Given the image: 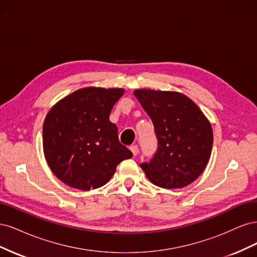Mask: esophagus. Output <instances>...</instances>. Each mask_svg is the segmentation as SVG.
<instances>
[{
  "label": "esophagus",
  "mask_w": 257,
  "mask_h": 257,
  "mask_svg": "<svg viewBox=\"0 0 257 257\" xmlns=\"http://www.w3.org/2000/svg\"><path fill=\"white\" fill-rule=\"evenodd\" d=\"M130 150L132 151V153H133L134 157H136V155H137L138 152H139V149H138V147H137L136 145L131 146V147H130Z\"/></svg>",
  "instance_id": "34e87169"
}]
</instances>
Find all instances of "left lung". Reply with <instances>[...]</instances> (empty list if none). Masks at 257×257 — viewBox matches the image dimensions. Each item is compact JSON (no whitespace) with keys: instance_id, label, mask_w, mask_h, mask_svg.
Returning <instances> with one entry per match:
<instances>
[{"instance_id":"obj_1","label":"left lung","mask_w":257,"mask_h":257,"mask_svg":"<svg viewBox=\"0 0 257 257\" xmlns=\"http://www.w3.org/2000/svg\"><path fill=\"white\" fill-rule=\"evenodd\" d=\"M134 95L149 114L158 150L141 167L164 189H180L200 176L211 155L213 132L198 106L182 93L139 89Z\"/></svg>"}]
</instances>
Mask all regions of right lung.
Returning a JSON list of instances; mask_svg holds the SVG:
<instances>
[{"instance_id": "obj_1", "label": "right lung", "mask_w": 257, "mask_h": 257, "mask_svg": "<svg viewBox=\"0 0 257 257\" xmlns=\"http://www.w3.org/2000/svg\"><path fill=\"white\" fill-rule=\"evenodd\" d=\"M123 93L119 88H83L59 100L46 115L45 158L62 182L82 191L100 188L120 162L133 157L109 121Z\"/></svg>"}]
</instances>
